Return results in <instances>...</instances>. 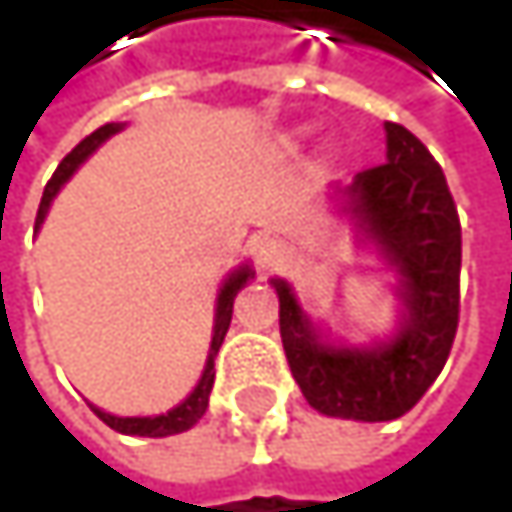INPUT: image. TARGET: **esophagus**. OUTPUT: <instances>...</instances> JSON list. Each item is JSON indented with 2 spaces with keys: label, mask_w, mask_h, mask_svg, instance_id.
Instances as JSON below:
<instances>
[{
  "label": "esophagus",
  "mask_w": 512,
  "mask_h": 512,
  "mask_svg": "<svg viewBox=\"0 0 512 512\" xmlns=\"http://www.w3.org/2000/svg\"><path fill=\"white\" fill-rule=\"evenodd\" d=\"M252 257H255L260 272H272V269H278L287 260V246L278 237L263 234V237L252 240Z\"/></svg>",
  "instance_id": "1"
}]
</instances>
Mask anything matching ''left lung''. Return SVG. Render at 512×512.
<instances>
[{"mask_svg":"<svg viewBox=\"0 0 512 512\" xmlns=\"http://www.w3.org/2000/svg\"><path fill=\"white\" fill-rule=\"evenodd\" d=\"M382 165L358 171L350 210L400 272L406 323L376 350L326 347L293 290L275 278L281 344L305 400L332 418L394 421L436 382L460 326L462 228L442 165L403 124L388 121Z\"/></svg>","mask_w":512,"mask_h":512,"instance_id":"1","label":"left lung"}]
</instances>
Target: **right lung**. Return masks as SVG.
I'll use <instances>...</instances> for the list:
<instances>
[{
  "label": "right lung",
  "instance_id": "obj_1",
  "mask_svg": "<svg viewBox=\"0 0 512 512\" xmlns=\"http://www.w3.org/2000/svg\"><path fill=\"white\" fill-rule=\"evenodd\" d=\"M121 130V124H103V127H97L91 136H85L70 154L64 156L61 162H58V168L52 171L50 183H47V189H44V198H41V207H38V219H35V225H41L44 222V216H47V210H50V201L55 198V192L61 189V183L76 171V165L82 162V159H88V154H94L112 133H118ZM255 272L249 269V266H240L237 272H231V278L225 281V287H222V293H219V308H216V326H213V341H210V356H207V367H204V376H201V382L195 385V391L180 403V406H174L171 412H165V415H156V418H118V415H109V412H100V409H94V415L106 424V427H112V430H118V433H124V436H148V439H159V436H174V433H183V430H189V427H195L198 421H201V415L207 412V403H210V388H213V379H216V370H213V358L219 353V347H222V341H225V332H228V326H231V314H234V296L240 293V287L252 278Z\"/></svg>",
  "mask_w": 512,
  "mask_h": 512
}]
</instances>
